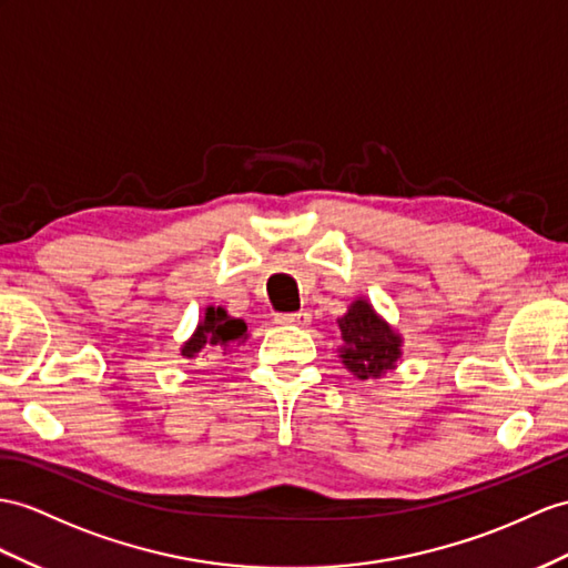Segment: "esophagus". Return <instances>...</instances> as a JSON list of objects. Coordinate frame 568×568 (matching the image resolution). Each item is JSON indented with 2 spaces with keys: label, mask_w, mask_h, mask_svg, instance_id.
I'll use <instances>...</instances> for the list:
<instances>
[{
  "label": "esophagus",
  "mask_w": 568,
  "mask_h": 568,
  "mask_svg": "<svg viewBox=\"0 0 568 568\" xmlns=\"http://www.w3.org/2000/svg\"><path fill=\"white\" fill-rule=\"evenodd\" d=\"M276 323L280 325H308L311 323V313L308 311H296V313H280L276 315Z\"/></svg>",
  "instance_id": "esophagus-1"
}]
</instances>
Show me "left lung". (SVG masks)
I'll return each mask as SVG.
<instances>
[{
  "mask_svg": "<svg viewBox=\"0 0 568 568\" xmlns=\"http://www.w3.org/2000/svg\"><path fill=\"white\" fill-rule=\"evenodd\" d=\"M339 362L358 381H381L403 358V335L376 313L371 301L358 296L347 313L337 317Z\"/></svg>",
  "mask_w": 568,
  "mask_h": 568,
  "instance_id": "obj_1",
  "label": "left lung"
}]
</instances>
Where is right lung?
I'll list each match as a JSON object with an SVG mask.
<instances>
[{"label": "right lung", "mask_w": 568, "mask_h": 568, "mask_svg": "<svg viewBox=\"0 0 568 568\" xmlns=\"http://www.w3.org/2000/svg\"><path fill=\"white\" fill-rule=\"evenodd\" d=\"M247 337L251 335H247L245 321L229 315L224 306H206L195 332H192L190 339L183 342V347H180V354H183L187 362L197 358L202 352L229 354L241 347Z\"/></svg>", "instance_id": "add662e5"}]
</instances>
